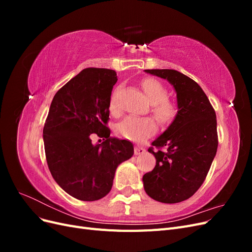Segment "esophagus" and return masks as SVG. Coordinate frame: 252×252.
<instances>
[{"label": "esophagus", "instance_id": "1", "mask_svg": "<svg viewBox=\"0 0 252 252\" xmlns=\"http://www.w3.org/2000/svg\"><path fill=\"white\" fill-rule=\"evenodd\" d=\"M145 151H146V150H145V148L142 147V146H135V147H134V155H135V156L143 155Z\"/></svg>", "mask_w": 252, "mask_h": 252}]
</instances>
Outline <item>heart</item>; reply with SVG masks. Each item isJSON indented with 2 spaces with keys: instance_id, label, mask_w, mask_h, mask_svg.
I'll return each mask as SVG.
<instances>
[{
  "instance_id": "heart-1",
  "label": "heart",
  "mask_w": 252,
  "mask_h": 252,
  "mask_svg": "<svg viewBox=\"0 0 252 252\" xmlns=\"http://www.w3.org/2000/svg\"><path fill=\"white\" fill-rule=\"evenodd\" d=\"M142 87L151 103V111L159 123L164 125L171 123L177 116L178 108L175 104L167 97L168 91L166 87L158 80L154 78L145 79L142 82ZM118 90L119 89L114 90L110 97L109 108L111 112H117L118 110ZM117 131L122 138L133 142H142L157 131V123L150 117L138 118L129 116L118 124Z\"/></svg>"
}]
</instances>
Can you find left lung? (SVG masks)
<instances>
[{
    "mask_svg": "<svg viewBox=\"0 0 252 252\" xmlns=\"http://www.w3.org/2000/svg\"><path fill=\"white\" fill-rule=\"evenodd\" d=\"M168 80L178 97V113L148 151L154 170L144 174V189L152 199L174 204L192 196L204 183L218 150L216 111L201 86L173 69H147Z\"/></svg>",
    "mask_w": 252,
    "mask_h": 252,
    "instance_id": "obj_1",
    "label": "left lung"
}]
</instances>
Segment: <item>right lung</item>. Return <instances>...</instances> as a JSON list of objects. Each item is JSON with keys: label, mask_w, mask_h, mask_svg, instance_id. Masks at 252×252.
I'll return each mask as SVG.
<instances>
[{"label": "right lung", "mask_w": 252, "mask_h": 252, "mask_svg": "<svg viewBox=\"0 0 252 252\" xmlns=\"http://www.w3.org/2000/svg\"><path fill=\"white\" fill-rule=\"evenodd\" d=\"M117 81L114 70L86 68L58 90L45 121L44 147L51 175L81 201L93 202L107 194L117 167L133 155L132 143L112 138L107 126ZM94 133L104 138L101 144L91 143Z\"/></svg>", "instance_id": "add662e5"}]
</instances>
